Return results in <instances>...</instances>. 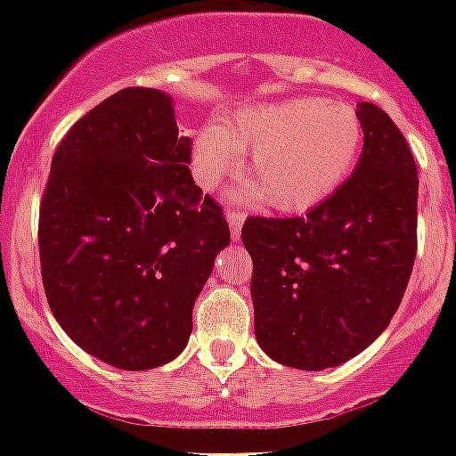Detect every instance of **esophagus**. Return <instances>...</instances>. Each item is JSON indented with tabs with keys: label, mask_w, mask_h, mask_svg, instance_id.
I'll return each instance as SVG.
<instances>
[{
	"label": "esophagus",
	"mask_w": 456,
	"mask_h": 456,
	"mask_svg": "<svg viewBox=\"0 0 456 456\" xmlns=\"http://www.w3.org/2000/svg\"><path fill=\"white\" fill-rule=\"evenodd\" d=\"M243 220H246V213H241V210H229L227 213L229 232H232V236H234V239H239V234H241Z\"/></svg>",
	"instance_id": "esophagus-1"
}]
</instances>
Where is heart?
<instances>
[{"label": "heart", "instance_id": "1", "mask_svg": "<svg viewBox=\"0 0 456 456\" xmlns=\"http://www.w3.org/2000/svg\"><path fill=\"white\" fill-rule=\"evenodd\" d=\"M364 127L347 103L322 96H289L246 103L224 123L191 134V170L213 189L248 151L246 177L232 191L239 203L270 200L281 213L310 210L338 189L357 165Z\"/></svg>", "mask_w": 456, "mask_h": 456}]
</instances>
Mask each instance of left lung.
<instances>
[{"label": "left lung", "mask_w": 456, "mask_h": 456, "mask_svg": "<svg viewBox=\"0 0 456 456\" xmlns=\"http://www.w3.org/2000/svg\"><path fill=\"white\" fill-rule=\"evenodd\" d=\"M360 163L303 217H248L256 338L305 371L338 367L374 343L400 307L417 257V163L386 110L357 103Z\"/></svg>", "instance_id": "obj_1"}]
</instances>
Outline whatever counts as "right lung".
Instances as JSON below:
<instances>
[{
  "mask_svg": "<svg viewBox=\"0 0 456 456\" xmlns=\"http://www.w3.org/2000/svg\"><path fill=\"white\" fill-rule=\"evenodd\" d=\"M175 102L127 87L70 127L39 206L42 281L61 329L96 360L144 371L177 357L193 303L229 246Z\"/></svg>",
  "mask_w": 456,
  "mask_h": 456,
  "instance_id": "1",
  "label": "right lung"
}]
</instances>
